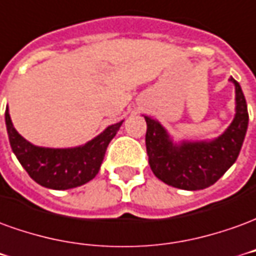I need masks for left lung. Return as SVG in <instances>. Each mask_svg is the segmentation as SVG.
Instances as JSON below:
<instances>
[{"label": "left lung", "instance_id": "8db88e82", "mask_svg": "<svg viewBox=\"0 0 256 256\" xmlns=\"http://www.w3.org/2000/svg\"><path fill=\"white\" fill-rule=\"evenodd\" d=\"M236 114L232 124L211 140L175 143L157 120L144 116L148 164L156 176L172 188L201 190L210 188L238 157L248 128V110L240 84L233 77Z\"/></svg>", "mask_w": 256, "mask_h": 256}]
</instances>
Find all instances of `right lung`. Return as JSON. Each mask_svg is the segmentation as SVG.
<instances>
[{
	"label": "right lung",
	"mask_w": 256,
	"mask_h": 256,
	"mask_svg": "<svg viewBox=\"0 0 256 256\" xmlns=\"http://www.w3.org/2000/svg\"><path fill=\"white\" fill-rule=\"evenodd\" d=\"M5 124L9 143L16 158L38 184L54 190H67L82 186L96 176L100 170L110 140L118 132L122 121L108 126L82 146L68 148H40L16 131L5 110Z\"/></svg>",
	"instance_id": "obj_1"
}]
</instances>
